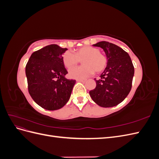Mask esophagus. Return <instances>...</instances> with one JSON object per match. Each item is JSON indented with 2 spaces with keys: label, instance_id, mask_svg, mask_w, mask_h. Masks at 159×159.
Wrapping results in <instances>:
<instances>
[{
  "label": "esophagus",
  "instance_id": "1",
  "mask_svg": "<svg viewBox=\"0 0 159 159\" xmlns=\"http://www.w3.org/2000/svg\"><path fill=\"white\" fill-rule=\"evenodd\" d=\"M77 81H78V82H82V83H84L85 81V80H77Z\"/></svg>",
  "mask_w": 159,
  "mask_h": 159
}]
</instances>
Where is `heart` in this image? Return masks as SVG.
Masks as SVG:
<instances>
[{
	"label": "heart",
	"instance_id": "b5f03b06",
	"mask_svg": "<svg viewBox=\"0 0 159 159\" xmlns=\"http://www.w3.org/2000/svg\"><path fill=\"white\" fill-rule=\"evenodd\" d=\"M80 60L84 66L71 69L69 71L71 78L83 80L93 75L95 71L100 73L105 69L107 64L106 56L93 46H84L75 52L66 51L62 54V62L66 68H72Z\"/></svg>",
	"mask_w": 159,
	"mask_h": 159
}]
</instances>
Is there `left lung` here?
Wrapping results in <instances>:
<instances>
[{
	"mask_svg": "<svg viewBox=\"0 0 159 159\" xmlns=\"http://www.w3.org/2000/svg\"><path fill=\"white\" fill-rule=\"evenodd\" d=\"M104 50L107 67L89 91L93 102L103 107L115 106L126 98L132 87L134 67L128 53L118 46L102 41L93 44Z\"/></svg>",
	"mask_w": 159,
	"mask_h": 159,
	"instance_id": "left-lung-1",
	"label": "left lung"
}]
</instances>
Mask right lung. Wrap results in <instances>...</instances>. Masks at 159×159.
Masks as SVG:
<instances>
[{"label": "right lung", "mask_w": 159, "mask_h": 159, "mask_svg": "<svg viewBox=\"0 0 159 159\" xmlns=\"http://www.w3.org/2000/svg\"><path fill=\"white\" fill-rule=\"evenodd\" d=\"M68 50L50 44L33 52L26 66L28 91L46 110L63 107L70 99L75 80H68L62 54Z\"/></svg>", "instance_id": "1"}]
</instances>
